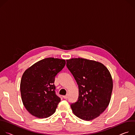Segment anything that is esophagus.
Segmentation results:
<instances>
[{
    "instance_id": "34e87169",
    "label": "esophagus",
    "mask_w": 135,
    "mask_h": 135,
    "mask_svg": "<svg viewBox=\"0 0 135 135\" xmlns=\"http://www.w3.org/2000/svg\"><path fill=\"white\" fill-rule=\"evenodd\" d=\"M63 98L65 99H67L68 98V95H66L63 96Z\"/></svg>"
}]
</instances>
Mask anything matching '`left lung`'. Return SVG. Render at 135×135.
Instances as JSON below:
<instances>
[{"label":"left lung","instance_id":"8db88e82","mask_svg":"<svg viewBox=\"0 0 135 135\" xmlns=\"http://www.w3.org/2000/svg\"><path fill=\"white\" fill-rule=\"evenodd\" d=\"M66 66L79 88L78 100L71 104L73 114L85 121L99 116L111 99L113 83L109 70L100 62L81 58L67 59Z\"/></svg>","mask_w":135,"mask_h":135}]
</instances>
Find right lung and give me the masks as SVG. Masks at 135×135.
<instances>
[{
    "label": "right lung",
    "mask_w": 135,
    "mask_h": 135,
    "mask_svg": "<svg viewBox=\"0 0 135 135\" xmlns=\"http://www.w3.org/2000/svg\"><path fill=\"white\" fill-rule=\"evenodd\" d=\"M65 63L64 59L49 57L36 62L25 71L20 92L23 105L30 114L43 118L55 112L61 99L55 93V78Z\"/></svg>",
    "instance_id": "right-lung-1"
}]
</instances>
